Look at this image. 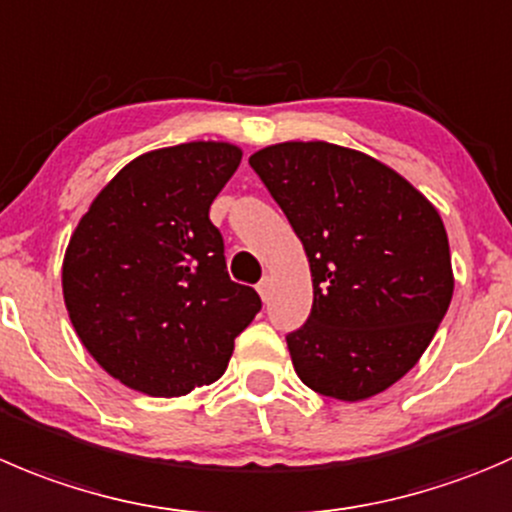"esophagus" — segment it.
I'll return each mask as SVG.
<instances>
[{
    "mask_svg": "<svg viewBox=\"0 0 512 512\" xmlns=\"http://www.w3.org/2000/svg\"><path fill=\"white\" fill-rule=\"evenodd\" d=\"M257 292H260L262 300L270 302V297H272V280H270V277L265 275L260 282H257Z\"/></svg>",
    "mask_w": 512,
    "mask_h": 512,
    "instance_id": "1",
    "label": "esophagus"
}]
</instances>
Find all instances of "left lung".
Masks as SVG:
<instances>
[{
    "label": "left lung",
    "instance_id": "obj_1",
    "mask_svg": "<svg viewBox=\"0 0 512 512\" xmlns=\"http://www.w3.org/2000/svg\"><path fill=\"white\" fill-rule=\"evenodd\" d=\"M312 272V310L287 335L315 393L372 398L433 340L453 297L438 210L388 165L330 142H282L250 157Z\"/></svg>",
    "mask_w": 512,
    "mask_h": 512
}]
</instances>
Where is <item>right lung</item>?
Returning a JSON list of instances; mask_svg holds the SVG:
<instances>
[{"mask_svg":"<svg viewBox=\"0 0 512 512\" xmlns=\"http://www.w3.org/2000/svg\"><path fill=\"white\" fill-rule=\"evenodd\" d=\"M240 160L227 142L140 155L94 197L69 240V320L127 388L177 398L210 385L260 312V295L227 275L225 242L210 222Z\"/></svg>","mask_w":512,"mask_h":512,"instance_id":"obj_1","label":"right lung"}]
</instances>
